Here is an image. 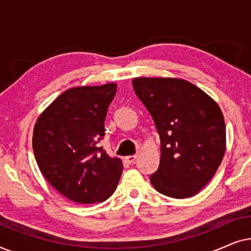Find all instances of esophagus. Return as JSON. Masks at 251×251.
<instances>
[{"label": "esophagus", "instance_id": "obj_1", "mask_svg": "<svg viewBox=\"0 0 251 251\" xmlns=\"http://www.w3.org/2000/svg\"><path fill=\"white\" fill-rule=\"evenodd\" d=\"M136 159H137V155H129V156H126V163H129V164H132V163L136 161Z\"/></svg>", "mask_w": 251, "mask_h": 251}]
</instances>
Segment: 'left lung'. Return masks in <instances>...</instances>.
I'll return each instance as SVG.
<instances>
[{
  "mask_svg": "<svg viewBox=\"0 0 251 251\" xmlns=\"http://www.w3.org/2000/svg\"><path fill=\"white\" fill-rule=\"evenodd\" d=\"M132 87L161 140L160 166L150 176L151 183L167 197H193L214 177L224 156L221 108L201 89L180 78L137 77Z\"/></svg>",
  "mask_w": 251,
  "mask_h": 251,
  "instance_id": "left-lung-1",
  "label": "left lung"
}]
</instances>
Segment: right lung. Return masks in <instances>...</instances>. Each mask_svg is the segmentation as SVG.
Instances as JSON below:
<instances>
[{
    "instance_id": "add662e5",
    "label": "right lung",
    "mask_w": 251,
    "mask_h": 251,
    "mask_svg": "<svg viewBox=\"0 0 251 251\" xmlns=\"http://www.w3.org/2000/svg\"><path fill=\"white\" fill-rule=\"evenodd\" d=\"M116 84L77 87L63 92L37 119L34 156L52 187L70 200L90 204L114 193L122 162L99 147Z\"/></svg>"
}]
</instances>
